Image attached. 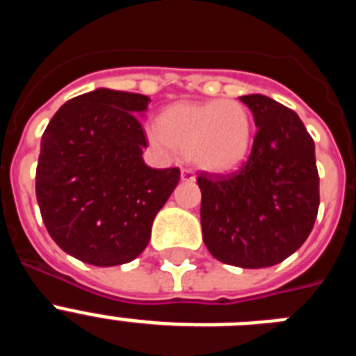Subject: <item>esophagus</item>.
Wrapping results in <instances>:
<instances>
[{"instance_id": "34e87169", "label": "esophagus", "mask_w": 356, "mask_h": 356, "mask_svg": "<svg viewBox=\"0 0 356 356\" xmlns=\"http://www.w3.org/2000/svg\"><path fill=\"white\" fill-rule=\"evenodd\" d=\"M181 180L184 181H194L196 180V175H194L193 169H181Z\"/></svg>"}]
</instances>
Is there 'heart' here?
<instances>
[{
    "mask_svg": "<svg viewBox=\"0 0 356 356\" xmlns=\"http://www.w3.org/2000/svg\"><path fill=\"white\" fill-rule=\"evenodd\" d=\"M147 137L162 149L188 153L203 171L222 175L246 160L253 143V118L238 102L176 103L160 115V124H151Z\"/></svg>",
    "mask_w": 356,
    "mask_h": 356,
    "instance_id": "heart-1",
    "label": "heart"
}]
</instances>
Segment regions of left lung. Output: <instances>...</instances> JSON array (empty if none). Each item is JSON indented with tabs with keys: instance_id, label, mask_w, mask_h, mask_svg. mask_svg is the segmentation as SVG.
<instances>
[{
	"instance_id": "8db88e82",
	"label": "left lung",
	"mask_w": 356,
	"mask_h": 356,
	"mask_svg": "<svg viewBox=\"0 0 356 356\" xmlns=\"http://www.w3.org/2000/svg\"><path fill=\"white\" fill-rule=\"evenodd\" d=\"M253 112L251 155L232 175L201 172V229L213 259L271 267L307 241L319 209L316 146L296 112L262 94L241 96Z\"/></svg>"
}]
</instances>
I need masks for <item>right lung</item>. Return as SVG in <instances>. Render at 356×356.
<instances>
[{
	"mask_svg": "<svg viewBox=\"0 0 356 356\" xmlns=\"http://www.w3.org/2000/svg\"><path fill=\"white\" fill-rule=\"evenodd\" d=\"M144 94L94 89L58 108L40 140L35 193L53 241L85 264L131 262L147 246L180 169H151Z\"/></svg>",
	"mask_w": 356,
	"mask_h": 356,
	"instance_id": "add662e5",
	"label": "right lung"
}]
</instances>
